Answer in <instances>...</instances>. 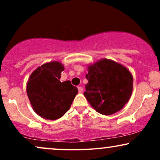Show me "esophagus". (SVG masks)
Here are the masks:
<instances>
[{"label":"esophagus","instance_id":"34e87169","mask_svg":"<svg viewBox=\"0 0 160 160\" xmlns=\"http://www.w3.org/2000/svg\"><path fill=\"white\" fill-rule=\"evenodd\" d=\"M78 92H79V93H82V92H83V89H82V88L81 87V86H78Z\"/></svg>","mask_w":160,"mask_h":160}]
</instances>
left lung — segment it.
<instances>
[{
	"label": "left lung",
	"instance_id": "left-lung-1",
	"mask_svg": "<svg viewBox=\"0 0 160 160\" xmlns=\"http://www.w3.org/2000/svg\"><path fill=\"white\" fill-rule=\"evenodd\" d=\"M84 95L101 114L111 115L120 111L132 92L133 78L130 71L112 60L104 58L88 66Z\"/></svg>",
	"mask_w": 160,
	"mask_h": 160
}]
</instances>
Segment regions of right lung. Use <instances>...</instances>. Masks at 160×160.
Segmentation results:
<instances>
[{
    "mask_svg": "<svg viewBox=\"0 0 160 160\" xmlns=\"http://www.w3.org/2000/svg\"><path fill=\"white\" fill-rule=\"evenodd\" d=\"M64 66L51 62L38 67L27 83V94L34 111L47 120L60 118L69 110L78 94L70 80L61 82Z\"/></svg>",
    "mask_w": 160,
    "mask_h": 160,
    "instance_id": "right-lung-1",
    "label": "right lung"
}]
</instances>
